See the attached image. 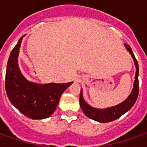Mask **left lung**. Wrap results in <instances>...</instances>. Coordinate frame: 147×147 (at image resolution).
<instances>
[{
  "label": "left lung",
  "mask_w": 147,
  "mask_h": 147,
  "mask_svg": "<svg viewBox=\"0 0 147 147\" xmlns=\"http://www.w3.org/2000/svg\"><path fill=\"white\" fill-rule=\"evenodd\" d=\"M124 45L126 47L127 50L129 52L130 54L131 55L136 67V77H135L136 80L134 82V88L132 89V91L130 94L128 98H127L126 100H124L122 103L110 107V108L100 109H95L94 107H91L84 101L83 97V91L81 90L80 97V106H81V109L84 114L87 117H89L90 119L96 120L100 123H108V122L118 119L123 114L129 110L136 103L138 95H139V64H138V61L135 57V55L133 53L130 45H128L127 44H124Z\"/></svg>",
  "instance_id": "8db88e82"
}]
</instances>
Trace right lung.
Segmentation results:
<instances>
[{
    "instance_id": "obj_1",
    "label": "right lung",
    "mask_w": 147,
    "mask_h": 147,
    "mask_svg": "<svg viewBox=\"0 0 147 147\" xmlns=\"http://www.w3.org/2000/svg\"><path fill=\"white\" fill-rule=\"evenodd\" d=\"M24 36L20 38L8 58L5 90L10 102L26 117L34 120L45 119L53 113L62 93L72 82L38 84L28 81L21 74L18 65V56Z\"/></svg>"
}]
</instances>
